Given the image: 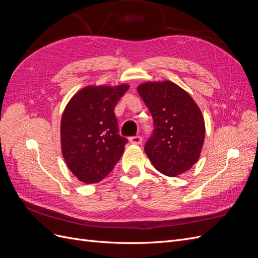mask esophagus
Here are the masks:
<instances>
[{"mask_svg": "<svg viewBox=\"0 0 258 258\" xmlns=\"http://www.w3.org/2000/svg\"><path fill=\"white\" fill-rule=\"evenodd\" d=\"M129 141L131 144H136V145H139L142 143V137L140 136H136V137H131L129 138Z\"/></svg>", "mask_w": 258, "mask_h": 258, "instance_id": "1", "label": "esophagus"}]
</instances>
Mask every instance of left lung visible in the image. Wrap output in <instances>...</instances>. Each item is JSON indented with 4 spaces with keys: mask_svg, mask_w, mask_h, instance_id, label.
<instances>
[{
    "mask_svg": "<svg viewBox=\"0 0 258 258\" xmlns=\"http://www.w3.org/2000/svg\"><path fill=\"white\" fill-rule=\"evenodd\" d=\"M139 95L150 110L154 130L144 151L153 166L176 176L197 162L205 141V120L191 97L172 82L145 83Z\"/></svg>",
    "mask_w": 258,
    "mask_h": 258,
    "instance_id": "1",
    "label": "left lung"
}]
</instances>
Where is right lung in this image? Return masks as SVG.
<instances>
[{"mask_svg":"<svg viewBox=\"0 0 258 258\" xmlns=\"http://www.w3.org/2000/svg\"><path fill=\"white\" fill-rule=\"evenodd\" d=\"M128 88L86 87L70 100L62 115V155L71 172L86 184L98 183L110 173L128 143L118 134L114 113Z\"/></svg>","mask_w":258,"mask_h":258,"instance_id":"obj_1","label":"right lung"}]
</instances>
